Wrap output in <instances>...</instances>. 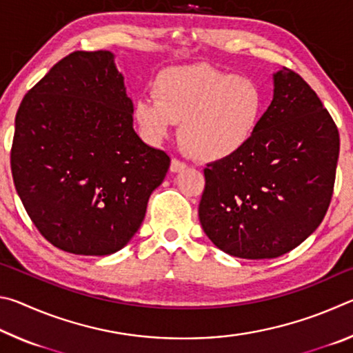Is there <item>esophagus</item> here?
<instances>
[{
  "instance_id": "34e87169",
  "label": "esophagus",
  "mask_w": 353,
  "mask_h": 353,
  "mask_svg": "<svg viewBox=\"0 0 353 353\" xmlns=\"http://www.w3.org/2000/svg\"><path fill=\"white\" fill-rule=\"evenodd\" d=\"M170 168H171L172 172H179V171H182V170L187 168V163L182 162V160H179V159H172Z\"/></svg>"
}]
</instances>
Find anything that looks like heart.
Masks as SVG:
<instances>
[{"mask_svg":"<svg viewBox=\"0 0 353 353\" xmlns=\"http://www.w3.org/2000/svg\"><path fill=\"white\" fill-rule=\"evenodd\" d=\"M265 97L252 77L210 65H183L163 71L154 94L135 103L143 135L159 143L179 123V140L196 157L221 160L240 152L260 126Z\"/></svg>","mask_w":353,"mask_h":353,"instance_id":"heart-1","label":"heart"}]
</instances>
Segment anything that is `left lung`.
Returning <instances> with one entry per match:
<instances>
[{
    "mask_svg": "<svg viewBox=\"0 0 353 353\" xmlns=\"http://www.w3.org/2000/svg\"><path fill=\"white\" fill-rule=\"evenodd\" d=\"M339 155L336 124L290 68L274 73V98L240 152L204 170L199 221L223 252L276 259L318 229L330 205Z\"/></svg>",
    "mask_w": 353,
    "mask_h": 353,
    "instance_id": "8db88e82",
    "label": "left lung"
}]
</instances>
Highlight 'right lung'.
Listing matches in <instances>:
<instances>
[{
	"instance_id": "obj_1",
	"label": "right lung",
	"mask_w": 353,
	"mask_h": 353,
	"mask_svg": "<svg viewBox=\"0 0 353 353\" xmlns=\"http://www.w3.org/2000/svg\"><path fill=\"white\" fill-rule=\"evenodd\" d=\"M110 51H74L23 98L10 170L29 218L52 246L110 255L145 219L170 155L134 130V104Z\"/></svg>"
}]
</instances>
